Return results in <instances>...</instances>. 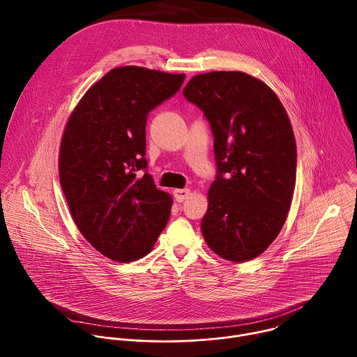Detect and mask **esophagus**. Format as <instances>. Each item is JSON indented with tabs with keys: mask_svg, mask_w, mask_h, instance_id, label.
<instances>
[{
	"mask_svg": "<svg viewBox=\"0 0 357 357\" xmlns=\"http://www.w3.org/2000/svg\"><path fill=\"white\" fill-rule=\"evenodd\" d=\"M190 195V190L189 189H175L174 190V196L178 202H183L185 199H188Z\"/></svg>",
	"mask_w": 357,
	"mask_h": 357,
	"instance_id": "34e87169",
	"label": "esophagus"
}]
</instances>
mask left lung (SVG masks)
<instances>
[{
  "instance_id": "obj_1",
  "label": "left lung",
  "mask_w": 357,
  "mask_h": 357,
  "mask_svg": "<svg viewBox=\"0 0 357 357\" xmlns=\"http://www.w3.org/2000/svg\"><path fill=\"white\" fill-rule=\"evenodd\" d=\"M213 134L216 179L202 234L229 261L259 257L281 231L295 188L296 145L277 94L243 72H211L183 89Z\"/></svg>"
}]
</instances>
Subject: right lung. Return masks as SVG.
<instances>
[{
  "label": "right lung",
  "mask_w": 357,
  "mask_h": 357,
  "mask_svg": "<svg viewBox=\"0 0 357 357\" xmlns=\"http://www.w3.org/2000/svg\"><path fill=\"white\" fill-rule=\"evenodd\" d=\"M183 80V73L116 68L86 91L66 124L62 190L83 237L114 261L146 256L168 223L172 197L146 172L145 126Z\"/></svg>",
  "instance_id": "right-lung-1"
}]
</instances>
